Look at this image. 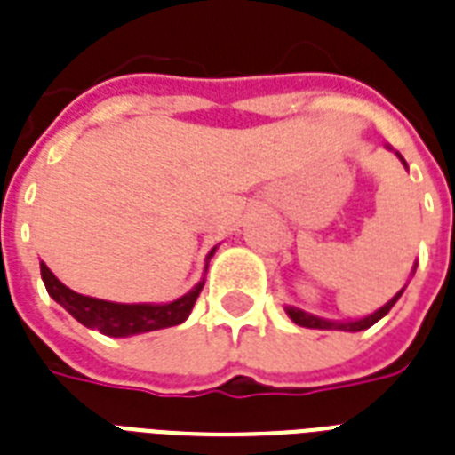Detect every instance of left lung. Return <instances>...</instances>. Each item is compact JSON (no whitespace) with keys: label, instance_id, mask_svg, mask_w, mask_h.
<instances>
[{"label":"left lung","instance_id":"obj_1","mask_svg":"<svg viewBox=\"0 0 455 455\" xmlns=\"http://www.w3.org/2000/svg\"><path fill=\"white\" fill-rule=\"evenodd\" d=\"M402 292H396L395 298L389 299V302L385 304L382 309H378L375 314H371V316L361 318V321H352V323H332V321H323V318L311 316V314H304V311H299V309H288V316H291L298 325H302V328H318V331H332V328H335V331H352V332L366 331V328H371L373 323H378V321H380V318L385 316V314H387L392 307H395L396 299L402 298Z\"/></svg>","mask_w":455,"mask_h":455}]
</instances>
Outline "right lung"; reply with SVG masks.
<instances>
[{"mask_svg": "<svg viewBox=\"0 0 455 455\" xmlns=\"http://www.w3.org/2000/svg\"><path fill=\"white\" fill-rule=\"evenodd\" d=\"M212 252L207 257H212ZM39 269H42V281L46 285V292L70 316L77 318L82 325L96 328V331L103 332V335H110V338H127V335H139V332L160 331V328L184 323L188 314H191L193 304L198 299L200 291H203V283H198L188 295L170 304H116L106 302V299L87 298V295H77V292L60 283L44 262L39 264Z\"/></svg>", "mask_w": 455, "mask_h": 455, "instance_id": "1", "label": "right lung"}]
</instances>
